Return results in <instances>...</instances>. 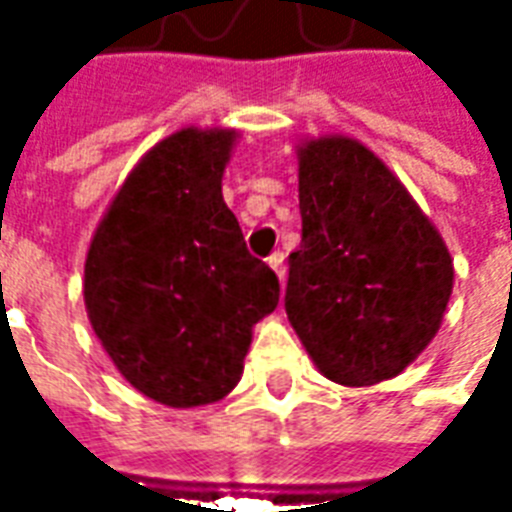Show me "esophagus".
Wrapping results in <instances>:
<instances>
[{"mask_svg": "<svg viewBox=\"0 0 512 512\" xmlns=\"http://www.w3.org/2000/svg\"><path fill=\"white\" fill-rule=\"evenodd\" d=\"M268 266L274 268V274L279 277V282H285V255H282V252H274V255L268 257Z\"/></svg>", "mask_w": 512, "mask_h": 512, "instance_id": "obj_1", "label": "esophagus"}]
</instances>
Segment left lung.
Returning <instances> with one entry per match:
<instances>
[{
	"label": "left lung",
	"mask_w": 512,
	"mask_h": 512,
	"mask_svg": "<svg viewBox=\"0 0 512 512\" xmlns=\"http://www.w3.org/2000/svg\"><path fill=\"white\" fill-rule=\"evenodd\" d=\"M301 246L285 312L312 362L343 386L395 378L436 337L452 257L406 186L351 136L299 145Z\"/></svg>",
	"instance_id": "1"
}]
</instances>
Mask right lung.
<instances>
[{
    "mask_svg": "<svg viewBox=\"0 0 512 512\" xmlns=\"http://www.w3.org/2000/svg\"><path fill=\"white\" fill-rule=\"evenodd\" d=\"M230 128H180L139 158L90 241L84 307L128 384L172 408L222 400L279 279L249 255L222 175Z\"/></svg>",
    "mask_w": 512,
    "mask_h": 512,
    "instance_id": "obj_1",
    "label": "right lung"
}]
</instances>
